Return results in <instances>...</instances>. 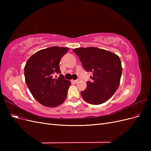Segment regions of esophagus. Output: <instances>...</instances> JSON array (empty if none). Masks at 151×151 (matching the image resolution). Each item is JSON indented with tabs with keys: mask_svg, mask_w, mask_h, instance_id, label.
Here are the masks:
<instances>
[{
	"mask_svg": "<svg viewBox=\"0 0 151 151\" xmlns=\"http://www.w3.org/2000/svg\"><path fill=\"white\" fill-rule=\"evenodd\" d=\"M79 81V79H77V80H72V83H78Z\"/></svg>",
	"mask_w": 151,
	"mask_h": 151,
	"instance_id": "1",
	"label": "esophagus"
}]
</instances>
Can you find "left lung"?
<instances>
[{
	"mask_svg": "<svg viewBox=\"0 0 151 151\" xmlns=\"http://www.w3.org/2000/svg\"><path fill=\"white\" fill-rule=\"evenodd\" d=\"M74 52L86 72H91V81L81 91L82 97L92 104H100L110 98L120 85L122 72L119 57L107 50L96 47L78 48Z\"/></svg>",
	"mask_w": 151,
	"mask_h": 151,
	"instance_id": "1",
	"label": "left lung"
}]
</instances>
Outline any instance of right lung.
Returning a JSON list of instances; mask_svg holds the SVG:
<instances>
[{
  "label": "right lung",
  "mask_w": 151,
  "mask_h": 151,
  "mask_svg": "<svg viewBox=\"0 0 151 151\" xmlns=\"http://www.w3.org/2000/svg\"><path fill=\"white\" fill-rule=\"evenodd\" d=\"M68 50V48L58 47L40 50L26 63V83L36 101L43 106L56 107L66 99L71 83L60 74L59 62ZM58 73L60 76L55 79L54 74Z\"/></svg>",
  "instance_id": "obj_1"
}]
</instances>
